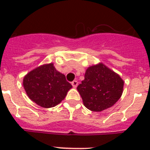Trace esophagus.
I'll use <instances>...</instances> for the list:
<instances>
[{"label": "esophagus", "mask_w": 150, "mask_h": 150, "mask_svg": "<svg viewBox=\"0 0 150 150\" xmlns=\"http://www.w3.org/2000/svg\"><path fill=\"white\" fill-rule=\"evenodd\" d=\"M71 85H72V86L74 87V88H76L78 86V81H76V80H74L73 82H71Z\"/></svg>", "instance_id": "obj_1"}]
</instances>
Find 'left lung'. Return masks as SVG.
Here are the masks:
<instances>
[{
	"instance_id": "8db88e82",
	"label": "left lung",
	"mask_w": 150,
	"mask_h": 150,
	"mask_svg": "<svg viewBox=\"0 0 150 150\" xmlns=\"http://www.w3.org/2000/svg\"><path fill=\"white\" fill-rule=\"evenodd\" d=\"M124 81L103 64L89 67L85 79L77 89L83 104L92 111H102L112 107L123 93Z\"/></svg>"
}]
</instances>
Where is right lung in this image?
I'll use <instances>...</instances> for the list:
<instances>
[{"mask_svg":"<svg viewBox=\"0 0 150 150\" xmlns=\"http://www.w3.org/2000/svg\"><path fill=\"white\" fill-rule=\"evenodd\" d=\"M23 86L29 98L45 108L55 107L65 98L72 86L67 82L65 75L47 64L35 68L23 79Z\"/></svg>","mask_w":150,"mask_h":150,"instance_id":"1","label":"right lung"}]
</instances>
